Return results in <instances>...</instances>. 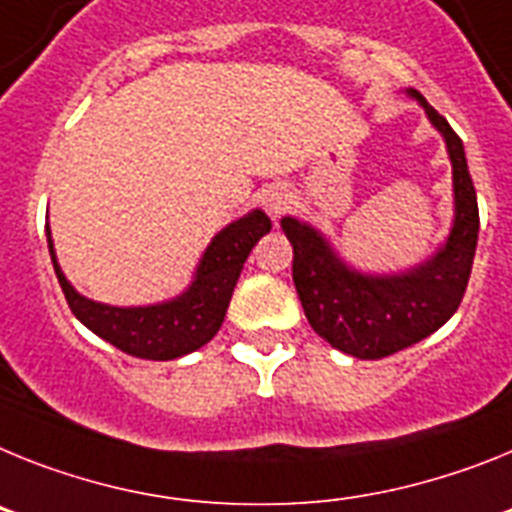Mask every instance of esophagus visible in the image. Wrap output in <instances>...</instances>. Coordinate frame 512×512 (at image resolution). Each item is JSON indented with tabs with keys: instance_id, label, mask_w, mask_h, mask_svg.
<instances>
[{
	"instance_id": "1",
	"label": "esophagus",
	"mask_w": 512,
	"mask_h": 512,
	"mask_svg": "<svg viewBox=\"0 0 512 512\" xmlns=\"http://www.w3.org/2000/svg\"><path fill=\"white\" fill-rule=\"evenodd\" d=\"M288 203H291V198H288L286 188H273L268 190V195H265V211H268L273 219H278V216L286 211Z\"/></svg>"
}]
</instances>
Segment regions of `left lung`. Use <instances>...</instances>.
<instances>
[{
  "label": "left lung",
  "instance_id": "1",
  "mask_svg": "<svg viewBox=\"0 0 512 512\" xmlns=\"http://www.w3.org/2000/svg\"><path fill=\"white\" fill-rule=\"evenodd\" d=\"M412 95L443 133L453 164L456 221L446 247L433 260L412 273L368 278L345 268L311 226L296 219L281 221L293 244V286L306 319L332 348L361 361H379L399 353L443 327L464 299L477 250V190L466 167L464 144L425 97L417 92Z\"/></svg>",
  "mask_w": 512,
  "mask_h": 512
}]
</instances>
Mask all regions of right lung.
I'll use <instances>...</instances> for the list:
<instances>
[{
  "label": "right lung",
  "instance_id": "add662e5",
  "mask_svg": "<svg viewBox=\"0 0 512 512\" xmlns=\"http://www.w3.org/2000/svg\"><path fill=\"white\" fill-rule=\"evenodd\" d=\"M268 231L270 219L265 213H247L244 219L234 221L221 234H216L198 265L193 286L182 296L167 304L118 309V306L95 304L71 288L56 262L51 231L46 226L53 270L74 317L118 350L133 358H146V361H172V358L188 355L203 348L219 332L244 260L250 257L257 239Z\"/></svg>",
  "mask_w": 512,
  "mask_h": 512
}]
</instances>
